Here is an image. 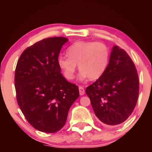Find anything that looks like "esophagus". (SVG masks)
Instances as JSON below:
<instances>
[{
    "instance_id": "esophagus-1",
    "label": "esophagus",
    "mask_w": 152,
    "mask_h": 152,
    "mask_svg": "<svg viewBox=\"0 0 152 152\" xmlns=\"http://www.w3.org/2000/svg\"><path fill=\"white\" fill-rule=\"evenodd\" d=\"M78 89H79V94H80V95H81V96L84 95L85 91H84V88H83V87L79 86V87H78Z\"/></svg>"
}]
</instances>
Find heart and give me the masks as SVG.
Here are the masks:
<instances>
[{
    "label": "heart",
    "instance_id": "1",
    "mask_svg": "<svg viewBox=\"0 0 152 152\" xmlns=\"http://www.w3.org/2000/svg\"><path fill=\"white\" fill-rule=\"evenodd\" d=\"M67 56H60L57 60L64 77L72 80L76 68L81 70L80 78L98 79L105 72L109 64L110 50L105 43L96 41H78L66 50Z\"/></svg>",
    "mask_w": 152,
    "mask_h": 152
}]
</instances>
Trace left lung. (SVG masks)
<instances>
[{
	"mask_svg": "<svg viewBox=\"0 0 152 152\" xmlns=\"http://www.w3.org/2000/svg\"><path fill=\"white\" fill-rule=\"evenodd\" d=\"M139 82L134 62L124 50L114 46L105 72L88 86L95 115L104 125H118L133 112L138 96Z\"/></svg>",
	"mask_w": 152,
	"mask_h": 152,
	"instance_id": "8db88e82",
	"label": "left lung"
}]
</instances>
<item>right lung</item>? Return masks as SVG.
<instances>
[{"instance_id": "1", "label": "right lung", "mask_w": 152, "mask_h": 152, "mask_svg": "<svg viewBox=\"0 0 152 152\" xmlns=\"http://www.w3.org/2000/svg\"><path fill=\"white\" fill-rule=\"evenodd\" d=\"M64 37L48 38L23 52L15 71L18 106L28 123L46 133L63 128L78 87L66 81L57 64Z\"/></svg>"}]
</instances>
